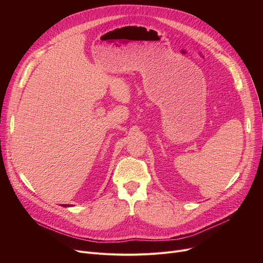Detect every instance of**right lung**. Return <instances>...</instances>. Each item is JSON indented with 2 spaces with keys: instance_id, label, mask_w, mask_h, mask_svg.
Returning a JSON list of instances; mask_svg holds the SVG:
<instances>
[{
  "instance_id": "right-lung-1",
  "label": "right lung",
  "mask_w": 263,
  "mask_h": 263,
  "mask_svg": "<svg viewBox=\"0 0 263 263\" xmlns=\"http://www.w3.org/2000/svg\"><path fill=\"white\" fill-rule=\"evenodd\" d=\"M63 205H66V204H63Z\"/></svg>"
}]
</instances>
